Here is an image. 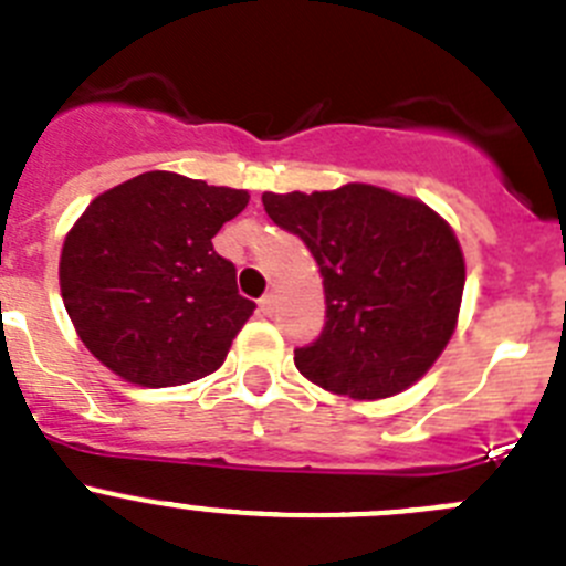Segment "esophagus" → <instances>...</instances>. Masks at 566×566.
<instances>
[{
    "instance_id": "34e87169",
    "label": "esophagus",
    "mask_w": 566,
    "mask_h": 566,
    "mask_svg": "<svg viewBox=\"0 0 566 566\" xmlns=\"http://www.w3.org/2000/svg\"><path fill=\"white\" fill-rule=\"evenodd\" d=\"M259 310H262L265 315L276 313V295H273V293L262 295V298H259Z\"/></svg>"
}]
</instances>
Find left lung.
I'll list each match as a JSON object with an SVG mask.
<instances>
[{"mask_svg": "<svg viewBox=\"0 0 566 566\" xmlns=\"http://www.w3.org/2000/svg\"><path fill=\"white\" fill-rule=\"evenodd\" d=\"M262 203L324 279V329L295 348V368L352 399L394 396L424 377L455 332L467 282L450 226L421 200L371 184L265 192Z\"/></svg>", "mask_w": 566, "mask_h": 566, "instance_id": "left-lung-1", "label": "left lung"}]
</instances>
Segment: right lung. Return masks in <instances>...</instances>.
<instances>
[{"label":"right lung","instance_id":"add662e5","mask_svg":"<svg viewBox=\"0 0 566 566\" xmlns=\"http://www.w3.org/2000/svg\"><path fill=\"white\" fill-rule=\"evenodd\" d=\"M248 206L245 189L142 172L88 203L61 251V295L103 366L145 388L218 371L256 304L211 237Z\"/></svg>","mask_w":566,"mask_h":566}]
</instances>
